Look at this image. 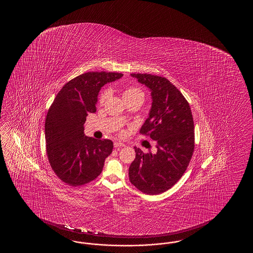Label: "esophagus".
<instances>
[{"label": "esophagus", "instance_id": "1", "mask_svg": "<svg viewBox=\"0 0 253 253\" xmlns=\"http://www.w3.org/2000/svg\"><path fill=\"white\" fill-rule=\"evenodd\" d=\"M114 146L115 147H123V146H125V145L123 143H121V142H115L114 143Z\"/></svg>", "mask_w": 253, "mask_h": 253}]
</instances>
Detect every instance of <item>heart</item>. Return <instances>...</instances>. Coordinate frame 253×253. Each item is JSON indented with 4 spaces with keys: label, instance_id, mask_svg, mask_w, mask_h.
I'll return each instance as SVG.
<instances>
[{
    "label": "heart",
    "instance_id": "b5f03b06",
    "mask_svg": "<svg viewBox=\"0 0 253 253\" xmlns=\"http://www.w3.org/2000/svg\"><path fill=\"white\" fill-rule=\"evenodd\" d=\"M110 89H105L101 92L100 96H99V103L103 104L106 102V100L108 99L109 96H110ZM137 97H141L144 99L145 97V94L142 89H140L139 87H135V86H130L127 87L126 89H125L123 92V98L124 100H127V99H131V98H137Z\"/></svg>",
    "mask_w": 253,
    "mask_h": 253
}]
</instances>
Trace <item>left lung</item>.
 <instances>
[{
    "instance_id": "1",
    "label": "left lung",
    "mask_w": 253,
    "mask_h": 253,
    "mask_svg": "<svg viewBox=\"0 0 253 253\" xmlns=\"http://www.w3.org/2000/svg\"><path fill=\"white\" fill-rule=\"evenodd\" d=\"M151 90L149 117L140 129L156 142V154L134 147L129 180L142 193L159 194L172 187L187 169L194 150V119L183 94L164 77L132 73Z\"/></svg>"
}]
</instances>
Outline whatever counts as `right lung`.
Here are the masks:
<instances>
[{
  "instance_id": "right-lung-1",
  "label": "right lung",
  "mask_w": 253,
  "mask_h": 253,
  "mask_svg": "<svg viewBox=\"0 0 253 253\" xmlns=\"http://www.w3.org/2000/svg\"><path fill=\"white\" fill-rule=\"evenodd\" d=\"M123 76L118 72H86L66 83L55 97L45 121L46 150L56 175L71 186L93 181L101 173L113 142L86 136L84 124L95 113L98 92Z\"/></svg>"
}]
</instances>
